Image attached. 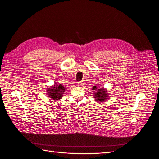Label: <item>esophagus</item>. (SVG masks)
<instances>
[{
    "label": "esophagus",
    "instance_id": "esophagus-1",
    "mask_svg": "<svg viewBox=\"0 0 159 159\" xmlns=\"http://www.w3.org/2000/svg\"><path fill=\"white\" fill-rule=\"evenodd\" d=\"M76 85L79 86H83V82H77V83H76Z\"/></svg>",
    "mask_w": 159,
    "mask_h": 159
}]
</instances>
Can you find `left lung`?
<instances>
[{
	"instance_id": "8db88e82",
	"label": "left lung",
	"mask_w": 159,
	"mask_h": 159,
	"mask_svg": "<svg viewBox=\"0 0 159 159\" xmlns=\"http://www.w3.org/2000/svg\"><path fill=\"white\" fill-rule=\"evenodd\" d=\"M93 90H95L94 98H96V101L98 102H104L107 98V92L104 90V88L98 89L96 86H94L93 88Z\"/></svg>"
}]
</instances>
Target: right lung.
Here are the masks:
<instances>
[{
	"instance_id": "1",
	"label": "right lung",
	"mask_w": 159,
	"mask_h": 159,
	"mask_svg": "<svg viewBox=\"0 0 159 159\" xmlns=\"http://www.w3.org/2000/svg\"><path fill=\"white\" fill-rule=\"evenodd\" d=\"M65 91V87L61 84H55L48 89L47 92L49 97L53 100H57L62 98L63 93Z\"/></svg>"
}]
</instances>
